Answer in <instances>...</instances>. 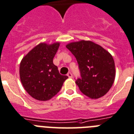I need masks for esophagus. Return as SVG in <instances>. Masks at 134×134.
Segmentation results:
<instances>
[{
  "mask_svg": "<svg viewBox=\"0 0 134 134\" xmlns=\"http://www.w3.org/2000/svg\"><path fill=\"white\" fill-rule=\"evenodd\" d=\"M67 75L69 77V78H71L72 77H73V75H72V74L71 73V72H69Z\"/></svg>",
  "mask_w": 134,
  "mask_h": 134,
  "instance_id": "esophagus-1",
  "label": "esophagus"
}]
</instances>
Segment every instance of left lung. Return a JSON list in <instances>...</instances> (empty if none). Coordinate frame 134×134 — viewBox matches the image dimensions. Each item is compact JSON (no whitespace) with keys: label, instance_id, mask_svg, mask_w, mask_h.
Here are the masks:
<instances>
[{"label":"left lung","instance_id":"1","mask_svg":"<svg viewBox=\"0 0 134 134\" xmlns=\"http://www.w3.org/2000/svg\"><path fill=\"white\" fill-rule=\"evenodd\" d=\"M76 58L81 77L75 80L80 91L92 99L102 97L112 86L115 67L111 54L100 45L81 40L66 46Z\"/></svg>","mask_w":134,"mask_h":134}]
</instances>
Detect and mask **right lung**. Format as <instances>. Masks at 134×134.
Returning a JSON list of instances; mask_svg holds the SVG:
<instances>
[{"instance_id": "obj_1", "label": "right lung", "mask_w": 134, "mask_h": 134, "mask_svg": "<svg viewBox=\"0 0 134 134\" xmlns=\"http://www.w3.org/2000/svg\"><path fill=\"white\" fill-rule=\"evenodd\" d=\"M59 43L46 44L41 43L23 58L19 67L21 81L24 89L35 99L48 100L62 88L67 75L59 74L53 64V58Z\"/></svg>"}]
</instances>
